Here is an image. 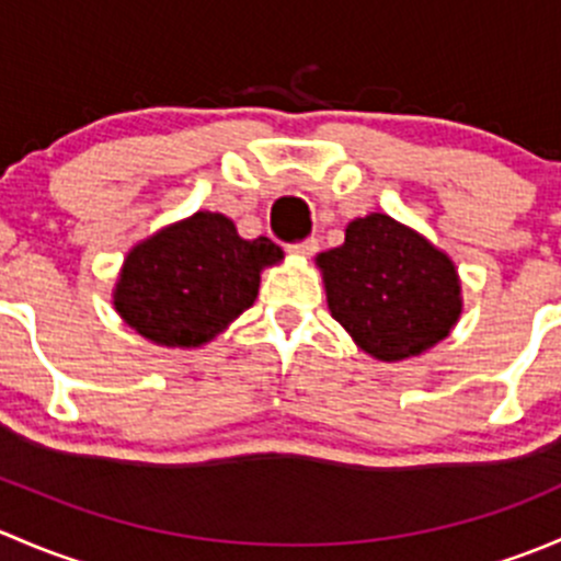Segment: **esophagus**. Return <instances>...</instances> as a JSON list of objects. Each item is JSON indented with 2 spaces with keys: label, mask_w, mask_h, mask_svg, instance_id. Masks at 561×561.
<instances>
[{
  "label": "esophagus",
  "mask_w": 561,
  "mask_h": 561,
  "mask_svg": "<svg viewBox=\"0 0 561 561\" xmlns=\"http://www.w3.org/2000/svg\"><path fill=\"white\" fill-rule=\"evenodd\" d=\"M317 249H320V241H317V239H304V241H298V244H293L290 252L293 254H301V257H309V254H314Z\"/></svg>",
  "instance_id": "34e87169"
}]
</instances>
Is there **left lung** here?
<instances>
[{
  "mask_svg": "<svg viewBox=\"0 0 561 561\" xmlns=\"http://www.w3.org/2000/svg\"><path fill=\"white\" fill-rule=\"evenodd\" d=\"M317 265L331 317L377 360L426 353L461 314L454 260L388 214L353 219Z\"/></svg>",
  "mask_w": 561,
  "mask_h": 561,
  "instance_id": "1",
  "label": "left lung"
}]
</instances>
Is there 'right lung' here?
Here are the masks:
<instances>
[{
    "label": "right lung",
    "mask_w": 561,
    "mask_h": 561,
    "mask_svg": "<svg viewBox=\"0 0 561 561\" xmlns=\"http://www.w3.org/2000/svg\"><path fill=\"white\" fill-rule=\"evenodd\" d=\"M282 260L265 236L247 241L222 214L197 211L129 249L113 307L162 347H201L257 298L260 271Z\"/></svg>",
    "instance_id": "1"
}]
</instances>
